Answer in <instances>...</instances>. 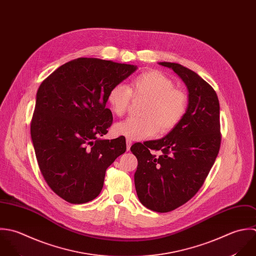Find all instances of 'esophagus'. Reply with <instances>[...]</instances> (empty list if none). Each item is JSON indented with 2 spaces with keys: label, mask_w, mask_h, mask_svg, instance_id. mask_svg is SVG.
I'll use <instances>...</instances> for the list:
<instances>
[{
  "label": "esophagus",
  "mask_w": 256,
  "mask_h": 256,
  "mask_svg": "<svg viewBox=\"0 0 256 256\" xmlns=\"http://www.w3.org/2000/svg\"><path fill=\"white\" fill-rule=\"evenodd\" d=\"M126 145H127V151H129V150H130V147H131V145H132V140H131V139H127V140H126Z\"/></svg>",
  "instance_id": "obj_1"
}]
</instances>
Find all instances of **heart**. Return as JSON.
Returning <instances> with one entry per match:
<instances>
[{"label":"heart","instance_id":"heart-1","mask_svg":"<svg viewBox=\"0 0 256 256\" xmlns=\"http://www.w3.org/2000/svg\"><path fill=\"white\" fill-rule=\"evenodd\" d=\"M132 97L146 98L140 115L117 123L113 132L132 140H143L172 130L184 118L188 99L186 94L174 88V84L161 72L150 70L136 76L128 86L122 84L112 86L107 94L110 111L123 116L129 108Z\"/></svg>","mask_w":256,"mask_h":256}]
</instances>
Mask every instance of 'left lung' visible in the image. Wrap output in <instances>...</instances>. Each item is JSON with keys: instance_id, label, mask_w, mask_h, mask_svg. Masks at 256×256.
I'll list each match as a JSON object with an SVG mask.
<instances>
[{"instance_id": "left-lung-1", "label": "left lung", "mask_w": 256, "mask_h": 256, "mask_svg": "<svg viewBox=\"0 0 256 256\" xmlns=\"http://www.w3.org/2000/svg\"><path fill=\"white\" fill-rule=\"evenodd\" d=\"M172 68L186 84L188 104L182 120L162 139L135 143L138 160L134 174L141 204L168 212L190 200L204 184L220 151V102L214 88L192 70L174 62ZM159 150V156L150 151Z\"/></svg>"}]
</instances>
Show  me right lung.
<instances>
[{
  "mask_svg": "<svg viewBox=\"0 0 256 256\" xmlns=\"http://www.w3.org/2000/svg\"><path fill=\"white\" fill-rule=\"evenodd\" d=\"M137 66L80 58L48 76L38 87L30 136L40 172L48 186L70 204H84L101 192L105 172L125 153L124 136L99 137L113 117L107 94Z\"/></svg>",
  "mask_w": 256,
  "mask_h": 256,
  "instance_id": "obj_1",
  "label": "right lung"
}]
</instances>
